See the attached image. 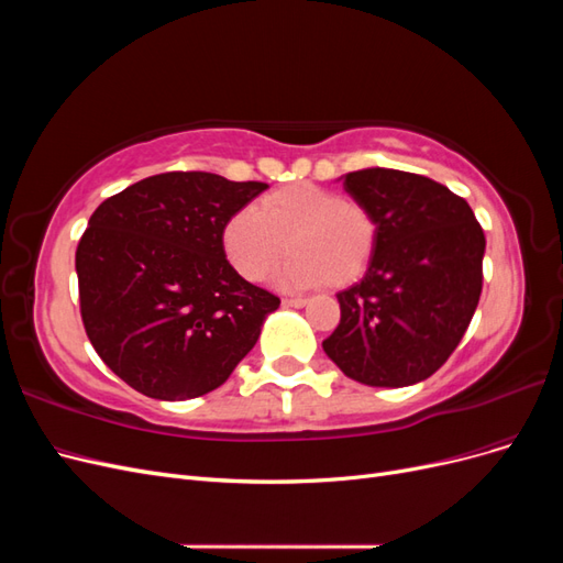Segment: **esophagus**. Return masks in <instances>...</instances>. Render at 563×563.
Here are the masks:
<instances>
[{
    "label": "esophagus",
    "mask_w": 563,
    "mask_h": 563,
    "mask_svg": "<svg viewBox=\"0 0 563 563\" xmlns=\"http://www.w3.org/2000/svg\"><path fill=\"white\" fill-rule=\"evenodd\" d=\"M286 308H305L308 305V298H284Z\"/></svg>",
    "instance_id": "obj_1"
}]
</instances>
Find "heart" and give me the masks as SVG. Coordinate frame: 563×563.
Returning a JSON list of instances; mask_svg holds the SVG:
<instances>
[{
    "mask_svg": "<svg viewBox=\"0 0 563 563\" xmlns=\"http://www.w3.org/2000/svg\"><path fill=\"white\" fill-rule=\"evenodd\" d=\"M376 236V216L362 201L317 183H294L265 195L258 207L234 211L220 232V244L244 279L261 282L282 258L288 239L291 258L277 269L275 282L312 288L323 282L345 286L360 277Z\"/></svg>",
    "mask_w": 563,
    "mask_h": 563,
    "instance_id": "obj_1",
    "label": "heart"
}]
</instances>
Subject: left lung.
I'll return each mask as SVG.
<instances>
[{
  "mask_svg": "<svg viewBox=\"0 0 563 563\" xmlns=\"http://www.w3.org/2000/svg\"><path fill=\"white\" fill-rule=\"evenodd\" d=\"M378 223L362 282L338 294L323 352L347 378L406 387L430 378L463 340L482 296L486 236L446 185L397 168L343 176Z\"/></svg>",
  "mask_w": 563,
  "mask_h": 563,
  "instance_id": "left-lung-1",
  "label": "left lung"
}]
</instances>
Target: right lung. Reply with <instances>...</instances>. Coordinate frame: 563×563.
Instances as JSON below:
<instances>
[{"label":"right lung","mask_w":563,"mask_h":563,"mask_svg":"<svg viewBox=\"0 0 563 563\" xmlns=\"http://www.w3.org/2000/svg\"><path fill=\"white\" fill-rule=\"evenodd\" d=\"M267 190L203 172L150 176L106 199L75 267L87 335L141 395L180 401L223 385L279 298L228 263L225 220Z\"/></svg>","instance_id":"add662e5"}]
</instances>
